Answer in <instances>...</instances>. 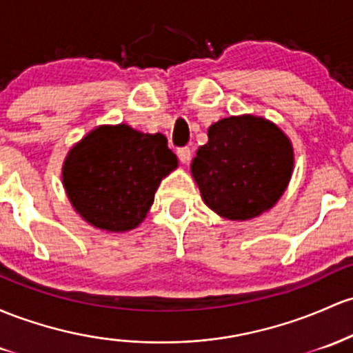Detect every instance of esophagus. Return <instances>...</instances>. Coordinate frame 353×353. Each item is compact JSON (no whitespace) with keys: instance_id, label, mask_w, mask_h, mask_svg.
<instances>
[{"instance_id":"1","label":"esophagus","mask_w":353,"mask_h":353,"mask_svg":"<svg viewBox=\"0 0 353 353\" xmlns=\"http://www.w3.org/2000/svg\"><path fill=\"white\" fill-rule=\"evenodd\" d=\"M177 157L181 159V162H189V159H191V149L189 147H179L177 149Z\"/></svg>"}]
</instances>
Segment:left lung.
Masks as SVG:
<instances>
[{
    "mask_svg": "<svg viewBox=\"0 0 353 353\" xmlns=\"http://www.w3.org/2000/svg\"><path fill=\"white\" fill-rule=\"evenodd\" d=\"M191 170L204 203L219 216L251 219L280 199L293 170V149L274 123L253 115L223 119Z\"/></svg>",
    "mask_w": 353,
    "mask_h": 353,
    "instance_id": "obj_1",
    "label": "left lung"
}]
</instances>
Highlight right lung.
<instances>
[{"instance_id":"1","label":"right lung","mask_w":353,"mask_h":353,"mask_svg":"<svg viewBox=\"0 0 353 353\" xmlns=\"http://www.w3.org/2000/svg\"><path fill=\"white\" fill-rule=\"evenodd\" d=\"M176 168L177 157L162 134H142L125 123L102 125L68 152L63 185L85 221L119 233L142 223L162 177Z\"/></svg>"}]
</instances>
